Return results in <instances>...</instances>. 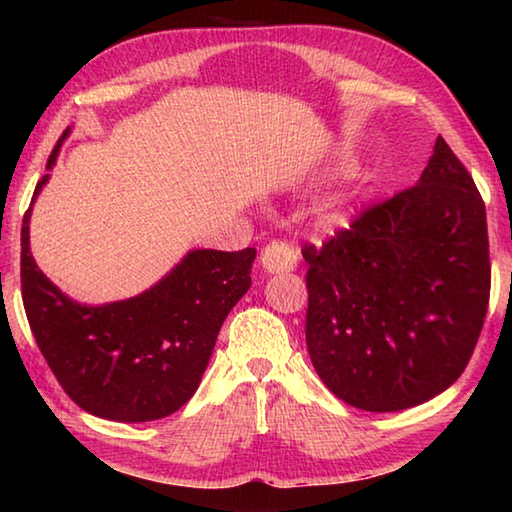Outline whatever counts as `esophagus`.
<instances>
[{
	"label": "esophagus",
	"mask_w": 512,
	"mask_h": 512,
	"mask_svg": "<svg viewBox=\"0 0 512 512\" xmlns=\"http://www.w3.org/2000/svg\"><path fill=\"white\" fill-rule=\"evenodd\" d=\"M259 264L266 273H282V271H293L298 264V250L293 248L289 241L273 239L262 248V255H259Z\"/></svg>",
	"instance_id": "obj_1"
}]
</instances>
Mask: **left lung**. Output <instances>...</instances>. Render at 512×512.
<instances>
[{
    "label": "left lung",
    "instance_id": "left-lung-1",
    "mask_svg": "<svg viewBox=\"0 0 512 512\" xmlns=\"http://www.w3.org/2000/svg\"><path fill=\"white\" fill-rule=\"evenodd\" d=\"M307 350L339 400L402 411L461 377L490 300L485 205L438 137L420 183L305 244Z\"/></svg>",
    "mask_w": 512,
    "mask_h": 512
}]
</instances>
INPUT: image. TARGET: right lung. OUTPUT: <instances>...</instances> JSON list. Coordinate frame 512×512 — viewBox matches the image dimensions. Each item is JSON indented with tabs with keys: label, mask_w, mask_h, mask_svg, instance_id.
Here are the masks:
<instances>
[{
	"label": "right lung",
	"mask_w": 512,
	"mask_h": 512,
	"mask_svg": "<svg viewBox=\"0 0 512 512\" xmlns=\"http://www.w3.org/2000/svg\"><path fill=\"white\" fill-rule=\"evenodd\" d=\"M65 137L67 131L47 169ZM47 180H38L33 201ZM29 219L31 207L22 221V302L63 391L83 411L117 422H149L178 411L201 384L225 316L250 289L257 250H192L142 296L81 307L33 262Z\"/></svg>",
	"instance_id": "right-lung-1"
}]
</instances>
